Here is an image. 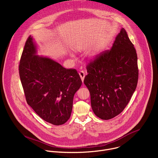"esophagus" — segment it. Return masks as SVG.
Masks as SVG:
<instances>
[{"label":"esophagus","instance_id":"obj_1","mask_svg":"<svg viewBox=\"0 0 158 158\" xmlns=\"http://www.w3.org/2000/svg\"><path fill=\"white\" fill-rule=\"evenodd\" d=\"M79 76H80V77H81V80H82V82H83L84 79V77H85V73H84V72L83 71H80V72H79Z\"/></svg>","mask_w":158,"mask_h":158}]
</instances>
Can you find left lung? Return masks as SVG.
<instances>
[{
    "instance_id": "left-lung-1",
    "label": "left lung",
    "mask_w": 158,
    "mask_h": 158,
    "mask_svg": "<svg viewBox=\"0 0 158 158\" xmlns=\"http://www.w3.org/2000/svg\"><path fill=\"white\" fill-rule=\"evenodd\" d=\"M84 83L91 94L94 113L103 120L119 114L129 102L138 80V57L122 28L111 49L87 66Z\"/></svg>"
}]
</instances>
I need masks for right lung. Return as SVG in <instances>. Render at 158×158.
Returning <instances> with one entry per match:
<instances>
[{
    "instance_id": "right-lung-1",
    "label": "right lung",
    "mask_w": 158,
    "mask_h": 158,
    "mask_svg": "<svg viewBox=\"0 0 158 158\" xmlns=\"http://www.w3.org/2000/svg\"><path fill=\"white\" fill-rule=\"evenodd\" d=\"M37 54V44L31 35L19 67L27 102L45 121L63 124L71 116L81 79L76 69H67L52 59Z\"/></svg>"
}]
</instances>
